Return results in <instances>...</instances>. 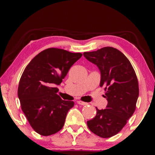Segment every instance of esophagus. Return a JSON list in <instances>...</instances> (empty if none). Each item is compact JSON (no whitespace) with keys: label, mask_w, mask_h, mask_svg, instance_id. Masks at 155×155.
Wrapping results in <instances>:
<instances>
[{"label":"esophagus","mask_w":155,"mask_h":155,"mask_svg":"<svg viewBox=\"0 0 155 155\" xmlns=\"http://www.w3.org/2000/svg\"><path fill=\"white\" fill-rule=\"evenodd\" d=\"M77 103L78 104H80V105H82V106H84V105H86V104H87V103H86V102H84V101H77Z\"/></svg>","instance_id":"1"}]
</instances>
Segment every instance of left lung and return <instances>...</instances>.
<instances>
[{
    "mask_svg": "<svg viewBox=\"0 0 155 155\" xmlns=\"http://www.w3.org/2000/svg\"><path fill=\"white\" fill-rule=\"evenodd\" d=\"M83 55L99 68V85L104 87L108 101L105 109L96 107V116L87 124L95 135L111 137L122 130L134 113L139 96L136 74L126 56L115 48L107 46Z\"/></svg>",
    "mask_w": 155,
    "mask_h": 155,
    "instance_id": "obj_1",
    "label": "left lung"
}]
</instances>
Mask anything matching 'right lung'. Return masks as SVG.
<instances>
[{"instance_id": "1", "label": "right lung", "mask_w": 155, "mask_h": 155, "mask_svg": "<svg viewBox=\"0 0 155 155\" xmlns=\"http://www.w3.org/2000/svg\"><path fill=\"white\" fill-rule=\"evenodd\" d=\"M81 53L49 48L37 54L25 68L18 90L21 108L34 130L48 136L61 130L74 106L58 94L59 85Z\"/></svg>"}]
</instances>
